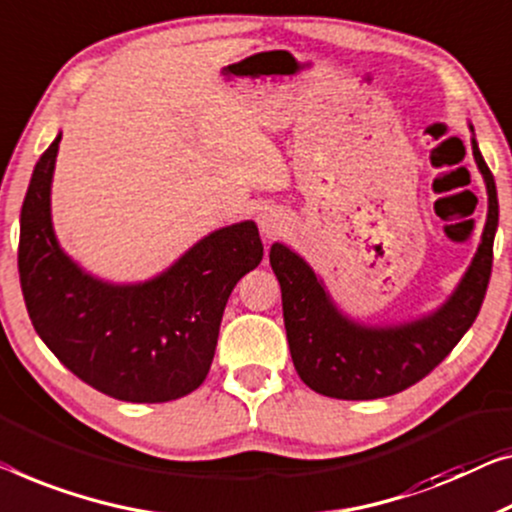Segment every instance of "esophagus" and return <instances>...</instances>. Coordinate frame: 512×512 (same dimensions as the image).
<instances>
[{
	"instance_id": "1",
	"label": "esophagus",
	"mask_w": 512,
	"mask_h": 512,
	"mask_svg": "<svg viewBox=\"0 0 512 512\" xmlns=\"http://www.w3.org/2000/svg\"><path fill=\"white\" fill-rule=\"evenodd\" d=\"M287 225H289V220L280 209L266 207L259 211V230H262L264 236H269V239H276V236H280L287 230Z\"/></svg>"
}]
</instances>
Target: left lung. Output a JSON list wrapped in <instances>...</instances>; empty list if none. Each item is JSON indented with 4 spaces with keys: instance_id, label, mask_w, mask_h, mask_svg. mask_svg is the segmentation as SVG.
Segmentation results:
<instances>
[{
    "instance_id": "8db88e82",
    "label": "left lung",
    "mask_w": 512,
    "mask_h": 512,
    "mask_svg": "<svg viewBox=\"0 0 512 512\" xmlns=\"http://www.w3.org/2000/svg\"><path fill=\"white\" fill-rule=\"evenodd\" d=\"M471 149L487 190V218L469 269L453 294L423 317L365 324L333 301L324 280L285 243L271 246L269 262L282 292L289 352L305 386L338 400H377L414 386L437 368L476 322L492 273L499 227L497 183L480 154L474 126Z\"/></svg>"
}]
</instances>
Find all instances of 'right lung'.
Here are the masks:
<instances>
[{
    "label": "right lung",
    "mask_w": 512,
    "mask_h": 512,
    "mask_svg": "<svg viewBox=\"0 0 512 512\" xmlns=\"http://www.w3.org/2000/svg\"><path fill=\"white\" fill-rule=\"evenodd\" d=\"M61 133L34 167L20 211L18 271L34 329L75 377L124 402H170L209 375L232 289L262 262L255 220L220 227L142 282L82 269L52 225Z\"/></svg>",
    "instance_id": "1"
}]
</instances>
